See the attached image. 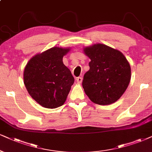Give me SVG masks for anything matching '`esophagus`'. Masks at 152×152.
Returning <instances> with one entry per match:
<instances>
[{
    "instance_id": "obj_1",
    "label": "esophagus",
    "mask_w": 152,
    "mask_h": 152,
    "mask_svg": "<svg viewBox=\"0 0 152 152\" xmlns=\"http://www.w3.org/2000/svg\"><path fill=\"white\" fill-rule=\"evenodd\" d=\"M83 80V78L82 77H78L76 78V81H77L78 83H81Z\"/></svg>"
}]
</instances>
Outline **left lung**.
<instances>
[{
    "label": "left lung",
    "instance_id": "8db88e82",
    "mask_svg": "<svg viewBox=\"0 0 152 152\" xmlns=\"http://www.w3.org/2000/svg\"><path fill=\"white\" fill-rule=\"evenodd\" d=\"M91 59L82 86L90 100L100 105L115 102L127 89L131 77L130 66L120 51L104 44L86 48Z\"/></svg>",
    "mask_w": 152,
    "mask_h": 152
}]
</instances>
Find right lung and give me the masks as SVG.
I'll return each instance as SVG.
<instances>
[{
  "instance_id": "obj_1",
  "label": "right lung",
  "mask_w": 152,
  "mask_h": 152,
  "mask_svg": "<svg viewBox=\"0 0 152 152\" xmlns=\"http://www.w3.org/2000/svg\"><path fill=\"white\" fill-rule=\"evenodd\" d=\"M69 51L53 48L32 57L25 67V87L31 97L45 108L63 105L74 84V76L62 61Z\"/></svg>"
}]
</instances>
